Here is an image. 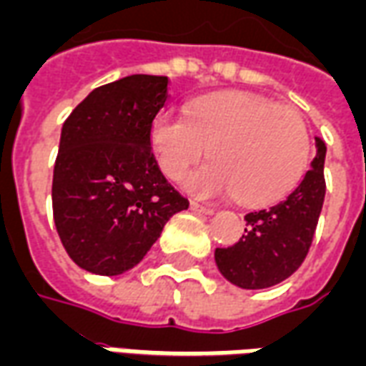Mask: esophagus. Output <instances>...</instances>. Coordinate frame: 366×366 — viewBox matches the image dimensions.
<instances>
[{
  "label": "esophagus",
  "instance_id": "1",
  "mask_svg": "<svg viewBox=\"0 0 366 366\" xmlns=\"http://www.w3.org/2000/svg\"><path fill=\"white\" fill-rule=\"evenodd\" d=\"M191 210L199 214H206V216H212L214 214V208L210 206H204V204H199V202H191Z\"/></svg>",
  "mask_w": 366,
  "mask_h": 366
}]
</instances>
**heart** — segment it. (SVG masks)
<instances>
[{
	"label": "heart",
	"instance_id": "obj_1",
	"mask_svg": "<svg viewBox=\"0 0 366 366\" xmlns=\"http://www.w3.org/2000/svg\"><path fill=\"white\" fill-rule=\"evenodd\" d=\"M154 160L167 179L181 181L208 154L212 164L189 175L197 197H227L243 206L277 202L303 179L310 134L299 112L247 92L206 96L187 115L162 112L150 123Z\"/></svg>",
	"mask_w": 366,
	"mask_h": 366
}]
</instances>
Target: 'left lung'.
Listing matches in <instances>:
<instances>
[{"instance_id":"8db88e82","label":"left lung","mask_w":366,"mask_h":366,"mask_svg":"<svg viewBox=\"0 0 366 366\" xmlns=\"http://www.w3.org/2000/svg\"><path fill=\"white\" fill-rule=\"evenodd\" d=\"M318 152L297 189L270 208L245 216V235L232 247H218L214 257L227 282L243 290H264L284 282L303 264L322 212L326 179V144Z\"/></svg>"}]
</instances>
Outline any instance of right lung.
Wrapping results in <instances>:
<instances>
[{
    "mask_svg": "<svg viewBox=\"0 0 366 366\" xmlns=\"http://www.w3.org/2000/svg\"><path fill=\"white\" fill-rule=\"evenodd\" d=\"M167 76L98 86L63 123L51 206L63 247L82 270L117 276L141 262L173 214L189 208L150 148V123L169 100Z\"/></svg>",
    "mask_w": 366,
    "mask_h": 366,
    "instance_id": "obj_1",
    "label": "right lung"
}]
</instances>
